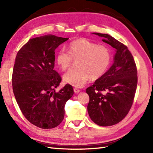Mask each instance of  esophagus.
I'll use <instances>...</instances> for the list:
<instances>
[{
	"label": "esophagus",
	"mask_w": 153,
	"mask_h": 153,
	"mask_svg": "<svg viewBox=\"0 0 153 153\" xmlns=\"http://www.w3.org/2000/svg\"><path fill=\"white\" fill-rule=\"evenodd\" d=\"M74 92L76 93V94H77V93H79L80 91H81V90H80V89L77 88H75L74 89Z\"/></svg>",
	"instance_id": "34e87169"
}]
</instances>
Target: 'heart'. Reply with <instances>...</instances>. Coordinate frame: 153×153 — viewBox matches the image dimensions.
<instances>
[{"label": "heart", "instance_id": "1", "mask_svg": "<svg viewBox=\"0 0 153 153\" xmlns=\"http://www.w3.org/2000/svg\"><path fill=\"white\" fill-rule=\"evenodd\" d=\"M74 59H78V67L66 73L63 79L71 86L81 87L90 78L97 79L107 72L111 61V51L105 45H98L86 38H79L69 44V52L61 50L56 55V63L63 71L71 67Z\"/></svg>", "mask_w": 153, "mask_h": 153}]
</instances>
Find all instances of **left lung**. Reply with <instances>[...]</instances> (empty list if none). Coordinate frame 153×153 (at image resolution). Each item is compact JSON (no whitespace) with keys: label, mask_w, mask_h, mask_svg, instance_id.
Here are the masks:
<instances>
[{"label":"left lung","mask_w":153,"mask_h":153,"mask_svg":"<svg viewBox=\"0 0 153 153\" xmlns=\"http://www.w3.org/2000/svg\"><path fill=\"white\" fill-rule=\"evenodd\" d=\"M115 49L114 63L102 77L87 88L89 95L88 112L100 126L118 123L132 106L138 84L136 65L128 47L106 33H94Z\"/></svg>","instance_id":"8db88e82"}]
</instances>
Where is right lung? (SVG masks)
Here are the masks:
<instances>
[{"label":"right lung","instance_id":"obj_1","mask_svg":"<svg viewBox=\"0 0 153 153\" xmlns=\"http://www.w3.org/2000/svg\"><path fill=\"white\" fill-rule=\"evenodd\" d=\"M68 38L48 34L30 39L17 54L12 75L13 90L21 111L42 129L63 120L66 102L74 94L70 84L55 92L61 77L54 69L55 49Z\"/></svg>","mask_w":153,"mask_h":153}]
</instances>
